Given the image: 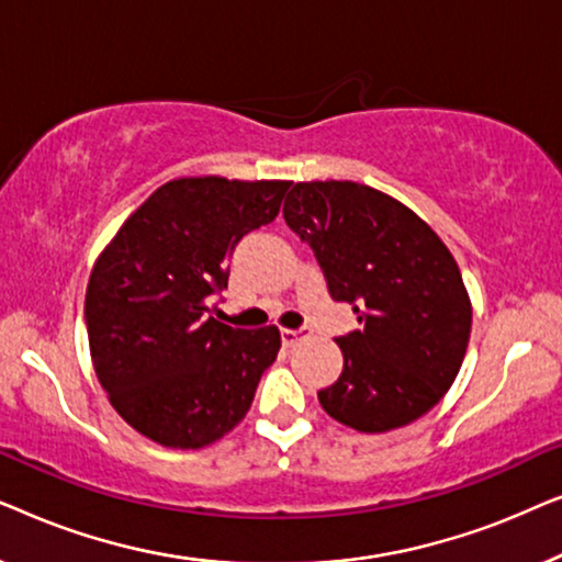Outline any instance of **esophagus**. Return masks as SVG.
I'll use <instances>...</instances> for the list:
<instances>
[{
    "mask_svg": "<svg viewBox=\"0 0 562 562\" xmlns=\"http://www.w3.org/2000/svg\"><path fill=\"white\" fill-rule=\"evenodd\" d=\"M306 337H310V329H281V340L286 348H296Z\"/></svg>",
    "mask_w": 562,
    "mask_h": 562,
    "instance_id": "obj_1",
    "label": "esophagus"
}]
</instances>
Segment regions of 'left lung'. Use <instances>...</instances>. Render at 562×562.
Wrapping results in <instances>:
<instances>
[{
  "label": "left lung",
  "mask_w": 562,
  "mask_h": 562,
  "mask_svg": "<svg viewBox=\"0 0 562 562\" xmlns=\"http://www.w3.org/2000/svg\"><path fill=\"white\" fill-rule=\"evenodd\" d=\"M283 220L360 325L337 337L345 366L317 394L322 409L371 435L419 419L448 394L471 337V299L448 245L409 206L356 181L294 183Z\"/></svg>",
  "instance_id": "8db88e82"
}]
</instances>
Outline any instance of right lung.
<instances>
[{"mask_svg":"<svg viewBox=\"0 0 562 562\" xmlns=\"http://www.w3.org/2000/svg\"><path fill=\"white\" fill-rule=\"evenodd\" d=\"M291 181L173 179L125 220L91 268L87 333L122 419L164 448L196 450L248 414L279 327L210 317L235 245L276 220Z\"/></svg>","mask_w":562,"mask_h":562,"instance_id":"add662e5","label":"right lung"}]
</instances>
